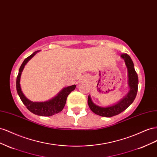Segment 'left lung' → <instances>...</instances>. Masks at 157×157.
<instances>
[{"label": "left lung", "mask_w": 157, "mask_h": 157, "mask_svg": "<svg viewBox=\"0 0 157 157\" xmlns=\"http://www.w3.org/2000/svg\"><path fill=\"white\" fill-rule=\"evenodd\" d=\"M120 56L126 62V65L128 70L129 86L130 87L128 95L122 98L117 104L108 107H100L95 105L92 102L90 96L88 97V105L94 113L104 117H112L120 114L126 110L133 102L137 95L138 89V76L134 68L133 61L128 54L122 53Z\"/></svg>", "instance_id": "8db88e82"}]
</instances>
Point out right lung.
I'll return each instance as SVG.
<instances>
[{"instance_id":"obj_1","label":"right lung","mask_w":157,"mask_h":157,"mask_svg":"<svg viewBox=\"0 0 157 157\" xmlns=\"http://www.w3.org/2000/svg\"><path fill=\"white\" fill-rule=\"evenodd\" d=\"M38 52V51H37ZM37 52H33L32 55H31L28 57L24 60L23 63L21 64L20 70L19 73L17 74V79H16V90L17 94L21 100L22 102L24 104L28 109L31 113L38 115V116H51L52 115H55V114H58L62 110L65 106L67 97L69 95V94L74 91L76 86L73 85L69 87H67L64 88L58 94L55 98H52V99L49 100L45 102H32L29 101L27 98L22 93L20 87V76L23 70L25 65L26 64L31 58H32Z\"/></svg>"}]
</instances>
